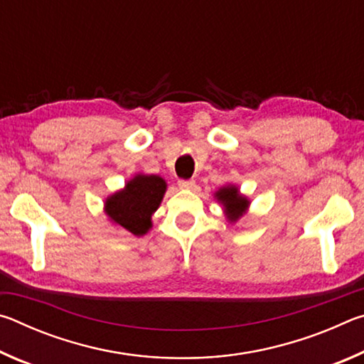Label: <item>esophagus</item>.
Listing matches in <instances>:
<instances>
[{"mask_svg":"<svg viewBox=\"0 0 364 364\" xmlns=\"http://www.w3.org/2000/svg\"><path fill=\"white\" fill-rule=\"evenodd\" d=\"M178 186L181 189H193L196 186V181L194 180H180L178 181Z\"/></svg>","mask_w":364,"mask_h":364,"instance_id":"1","label":"esophagus"}]
</instances>
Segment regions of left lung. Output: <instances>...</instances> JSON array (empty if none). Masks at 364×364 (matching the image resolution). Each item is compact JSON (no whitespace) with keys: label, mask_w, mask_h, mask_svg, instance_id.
Returning <instances> with one entry per match:
<instances>
[{"label":"left lung","mask_w":364,"mask_h":364,"mask_svg":"<svg viewBox=\"0 0 364 364\" xmlns=\"http://www.w3.org/2000/svg\"><path fill=\"white\" fill-rule=\"evenodd\" d=\"M215 197L225 208V215L230 221H237L242 215L247 212V207L250 204V200L247 197L242 196L239 193V189L232 184H228V186L220 188L217 193H215Z\"/></svg>","instance_id":"8db88e82"}]
</instances>
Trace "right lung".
Returning <instances> with one entry per match:
<instances>
[{"label":"right lung","instance_id":"right-lung-1","mask_svg":"<svg viewBox=\"0 0 364 364\" xmlns=\"http://www.w3.org/2000/svg\"><path fill=\"white\" fill-rule=\"evenodd\" d=\"M167 183L159 175H136L125 188L109 196L104 204L107 217L134 236H144L152 228V213L164 199Z\"/></svg>","mask_w":364,"mask_h":364}]
</instances>
